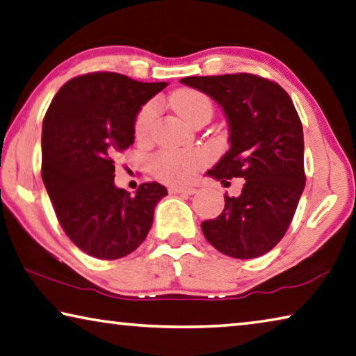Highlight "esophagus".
<instances>
[{"mask_svg":"<svg viewBox=\"0 0 356 356\" xmlns=\"http://www.w3.org/2000/svg\"><path fill=\"white\" fill-rule=\"evenodd\" d=\"M169 193L172 195H195L196 193V188H191V187H171L169 188Z\"/></svg>","mask_w":356,"mask_h":356,"instance_id":"1","label":"esophagus"}]
</instances>
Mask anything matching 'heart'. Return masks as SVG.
<instances>
[{"label": "heart", "mask_w": 356, "mask_h": 356, "mask_svg": "<svg viewBox=\"0 0 356 356\" xmlns=\"http://www.w3.org/2000/svg\"><path fill=\"white\" fill-rule=\"evenodd\" d=\"M171 103L179 117L187 123H193L201 114H212V103L204 93L193 88L179 90L172 95ZM158 114L156 101H150L140 107L134 120V134L138 139H145L152 131ZM206 163L202 152H163L154 160V171L168 184H185L193 177L196 169Z\"/></svg>", "instance_id": "1"}]
</instances>
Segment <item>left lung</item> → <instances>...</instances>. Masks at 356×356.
<instances>
[{"label":"left lung","instance_id":"left-lung-1","mask_svg":"<svg viewBox=\"0 0 356 356\" xmlns=\"http://www.w3.org/2000/svg\"><path fill=\"white\" fill-rule=\"evenodd\" d=\"M180 82L211 97L228 120L229 150L207 176L222 184L244 179L241 195L225 196L223 212L201 223L202 233L225 255L261 257L284 238L306 185L300 115L279 83L255 74Z\"/></svg>","mask_w":356,"mask_h":356}]
</instances>
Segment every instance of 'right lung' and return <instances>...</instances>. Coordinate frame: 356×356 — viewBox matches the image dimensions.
Masks as SVG:
<instances>
[{
    "label": "right lung",
    "instance_id": "add662e5",
    "mask_svg": "<svg viewBox=\"0 0 356 356\" xmlns=\"http://www.w3.org/2000/svg\"><path fill=\"white\" fill-rule=\"evenodd\" d=\"M166 82L117 72L67 81L42 122V180L56 218L79 249L99 259L134 252L147 238L155 206L168 195L156 182L134 196L114 184L115 152L134 143V120Z\"/></svg>",
    "mask_w": 356,
    "mask_h": 356
}]
</instances>
